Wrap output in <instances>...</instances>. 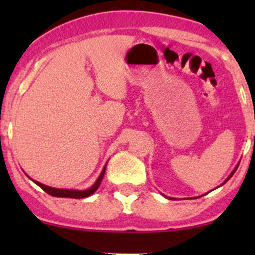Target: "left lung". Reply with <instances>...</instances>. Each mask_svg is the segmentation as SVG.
<instances>
[{"instance_id": "1", "label": "left lung", "mask_w": 255, "mask_h": 255, "mask_svg": "<svg viewBox=\"0 0 255 255\" xmlns=\"http://www.w3.org/2000/svg\"><path fill=\"white\" fill-rule=\"evenodd\" d=\"M238 166H239V165H238ZM238 166H236V168H235V169H234V170H233V172H231V174L229 175V176H228V178H227V180H225V181H224V183H227V182H228V181H229V180H230V177H231V176H233V175H234V172H235V171H236V169H238ZM224 183H223V184H224Z\"/></svg>"}]
</instances>
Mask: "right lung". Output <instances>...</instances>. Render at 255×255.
Segmentation results:
<instances>
[{"mask_svg":"<svg viewBox=\"0 0 255 255\" xmlns=\"http://www.w3.org/2000/svg\"><path fill=\"white\" fill-rule=\"evenodd\" d=\"M105 168H107V166H104L103 170H102V172H101V175H99V177L97 178V181H96V182L93 183V186L90 187L89 189H85V191H77V189L52 188V187L45 186V184H43V183H40V182H37V181H34V183L38 184V186H39L40 188H42L44 192H46V193H48V194L52 195V197L83 199V198L90 197V195H92L93 193L97 191L98 187H99V184H101L102 180H103V176H104V174H105Z\"/></svg>","mask_w":255,"mask_h":255,"instance_id":"add662e5","label":"right lung"}]
</instances>
